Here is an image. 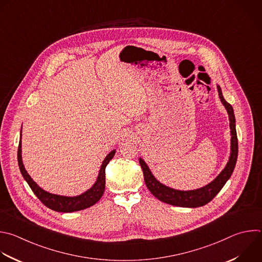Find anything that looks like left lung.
Instances as JSON below:
<instances>
[{
  "mask_svg": "<svg viewBox=\"0 0 262 262\" xmlns=\"http://www.w3.org/2000/svg\"><path fill=\"white\" fill-rule=\"evenodd\" d=\"M219 98L224 105V107L227 110L228 116H229V126H230V133H231V153L229 160L224 167V169L220 172V175L212 181L210 184L206 185L203 188L196 189V190H190V191H181V190H175L172 188H169L160 182H158L152 172L150 171L148 165L145 163V161L140 158V164L144 172V180L146 183V186L150 190V192L157 198L159 201L171 205L176 207H184V208H198L207 205L210 203L222 189V187L225 185L227 180L230 178L231 173L234 169L236 158H237V136L235 130V118L233 114V109L229 103H227L223 96L220 86H217Z\"/></svg>",
  "mask_w": 262,
  "mask_h": 262,
  "instance_id": "left-lung-1",
  "label": "left lung"
}]
</instances>
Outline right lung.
<instances>
[{"mask_svg": "<svg viewBox=\"0 0 262 262\" xmlns=\"http://www.w3.org/2000/svg\"><path fill=\"white\" fill-rule=\"evenodd\" d=\"M115 155V150L111 151L103 161V164L101 166L99 177L97 179V182L95 185L86 192H84L81 195L69 198V196H61L49 193L42 188H40L30 177L29 173L27 172L23 159H21V136H20V142L18 145L17 150V159H18V165L21 171V175L24 176L25 180L28 182L29 186L33 190V192L36 194V196L42 202L43 205H45L47 208L56 211V212H62V213H70L75 211H80L86 208H90L97 204L100 199L102 198L104 191H105V184H106V166L109 163V161L113 158Z\"/></svg>", "mask_w": 262, "mask_h": 262, "instance_id": "obj_1", "label": "right lung"}]
</instances>
